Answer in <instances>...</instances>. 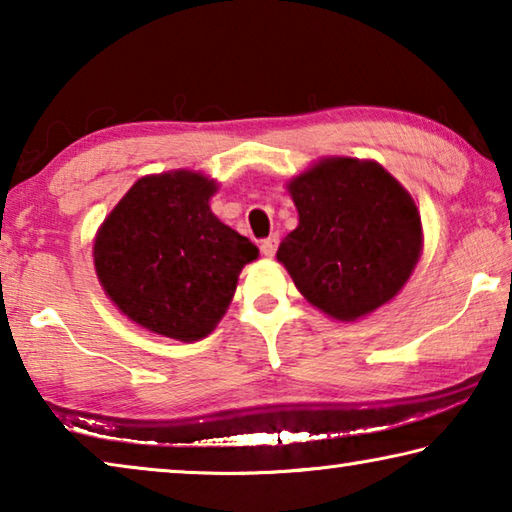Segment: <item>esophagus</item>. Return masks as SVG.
Instances as JSON below:
<instances>
[{
	"instance_id": "obj_1",
	"label": "esophagus",
	"mask_w": 512,
	"mask_h": 512,
	"mask_svg": "<svg viewBox=\"0 0 512 512\" xmlns=\"http://www.w3.org/2000/svg\"><path fill=\"white\" fill-rule=\"evenodd\" d=\"M277 241H280V237H277V235H271L268 239H264L262 246H259V250H262V255L273 257L275 250H277Z\"/></svg>"
}]
</instances>
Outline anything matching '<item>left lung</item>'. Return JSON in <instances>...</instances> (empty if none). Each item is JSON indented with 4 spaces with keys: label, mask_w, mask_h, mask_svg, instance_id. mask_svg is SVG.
Masks as SVG:
<instances>
[{
    "label": "left lung",
    "mask_w": 512,
    "mask_h": 512,
    "mask_svg": "<svg viewBox=\"0 0 512 512\" xmlns=\"http://www.w3.org/2000/svg\"><path fill=\"white\" fill-rule=\"evenodd\" d=\"M287 189L298 228L277 262L311 305L348 323L400 293L422 253V223L391 173L372 160L323 158Z\"/></svg>",
    "instance_id": "8db88e82"
}]
</instances>
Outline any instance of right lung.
<instances>
[{"instance_id":"obj_1","label":"right lung","mask_w":512,"mask_h":512,"mask_svg":"<svg viewBox=\"0 0 512 512\" xmlns=\"http://www.w3.org/2000/svg\"><path fill=\"white\" fill-rule=\"evenodd\" d=\"M216 180L198 171L144 176L101 223L94 268L119 311L153 334L205 339L235 296L253 241L210 210Z\"/></svg>"}]
</instances>
